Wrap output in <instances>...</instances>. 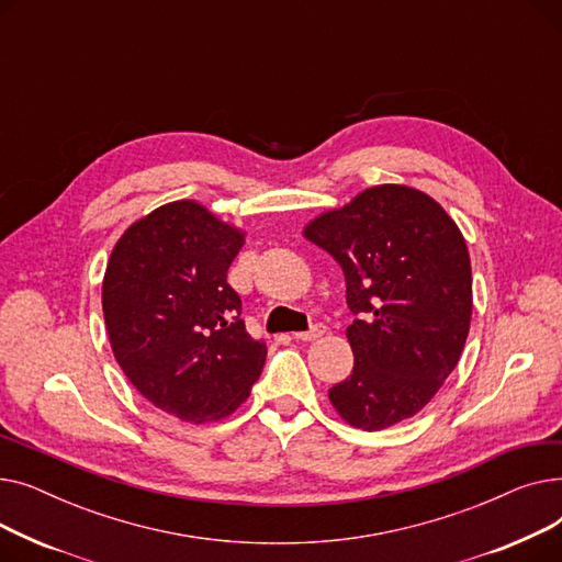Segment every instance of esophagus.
<instances>
[{
    "instance_id": "obj_1",
    "label": "esophagus",
    "mask_w": 562,
    "mask_h": 562,
    "mask_svg": "<svg viewBox=\"0 0 562 562\" xmlns=\"http://www.w3.org/2000/svg\"><path fill=\"white\" fill-rule=\"evenodd\" d=\"M326 335V326H321V323H316V326H312L310 330H305V333H293V339H299V341H314V339H318V337H323Z\"/></svg>"
}]
</instances>
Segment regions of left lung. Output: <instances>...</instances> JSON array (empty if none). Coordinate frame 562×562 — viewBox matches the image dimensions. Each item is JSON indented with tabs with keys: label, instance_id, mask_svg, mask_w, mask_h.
<instances>
[{
	"label": "left lung",
	"instance_id": "8db88e82",
	"mask_svg": "<svg viewBox=\"0 0 562 562\" xmlns=\"http://www.w3.org/2000/svg\"><path fill=\"white\" fill-rule=\"evenodd\" d=\"M303 236L341 266L352 371L328 396L356 428L415 417L456 369L469 335L471 261L456 221L405 184L364 189Z\"/></svg>",
	"mask_w": 562,
	"mask_h": 562
}]
</instances>
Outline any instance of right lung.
<instances>
[{"instance_id": "1", "label": "right lung", "mask_w": 562, "mask_h": 562, "mask_svg": "<svg viewBox=\"0 0 562 562\" xmlns=\"http://www.w3.org/2000/svg\"><path fill=\"white\" fill-rule=\"evenodd\" d=\"M246 232L195 200H175L132 223L111 250L102 312L111 350L155 407L221 422L248 396L266 344L246 333L227 269Z\"/></svg>"}]
</instances>
